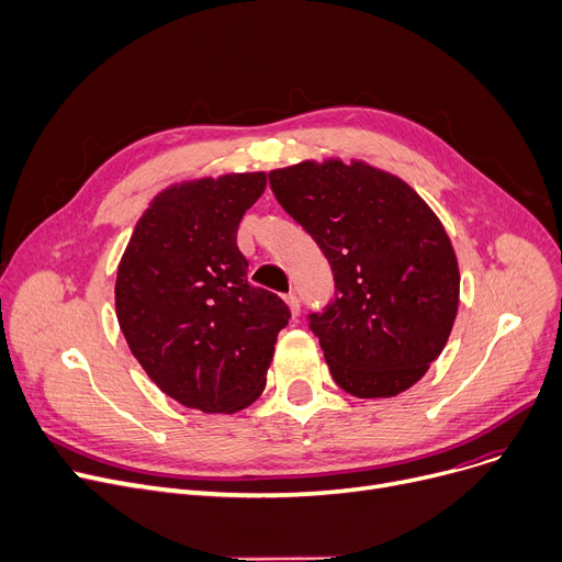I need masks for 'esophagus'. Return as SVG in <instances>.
Segmentation results:
<instances>
[{
  "instance_id": "esophagus-1",
  "label": "esophagus",
  "mask_w": 562,
  "mask_h": 562,
  "mask_svg": "<svg viewBox=\"0 0 562 562\" xmlns=\"http://www.w3.org/2000/svg\"><path fill=\"white\" fill-rule=\"evenodd\" d=\"M285 302H288V306H290L292 317H297V315H300V297H297V292H288Z\"/></svg>"
}]
</instances>
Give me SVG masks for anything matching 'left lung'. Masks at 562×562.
Instances as JSON below:
<instances>
[{"label": "left lung", "mask_w": 562, "mask_h": 562, "mask_svg": "<svg viewBox=\"0 0 562 562\" xmlns=\"http://www.w3.org/2000/svg\"><path fill=\"white\" fill-rule=\"evenodd\" d=\"M288 215L325 254L334 300L308 315L334 382L357 397L414 386L458 315L460 270L435 212L400 178L363 162L270 171Z\"/></svg>", "instance_id": "left-lung-1"}]
</instances>
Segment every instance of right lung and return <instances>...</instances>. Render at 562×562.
<instances>
[{"label": "right lung", "mask_w": 562, "mask_h": 562, "mask_svg": "<svg viewBox=\"0 0 562 562\" xmlns=\"http://www.w3.org/2000/svg\"><path fill=\"white\" fill-rule=\"evenodd\" d=\"M265 173L173 184L137 222L116 277L121 331L148 378L205 414L245 409L265 389L290 308L247 281L237 226Z\"/></svg>", "instance_id": "obj_1"}]
</instances>
